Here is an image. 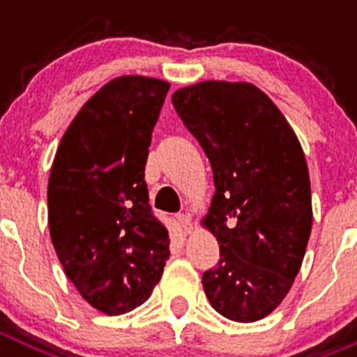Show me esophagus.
Wrapping results in <instances>:
<instances>
[{
    "label": "esophagus",
    "mask_w": 357,
    "mask_h": 357,
    "mask_svg": "<svg viewBox=\"0 0 357 357\" xmlns=\"http://www.w3.org/2000/svg\"><path fill=\"white\" fill-rule=\"evenodd\" d=\"M176 223H178L181 229L184 230V234H189L191 229H193V223H191V216H189V214H176Z\"/></svg>",
    "instance_id": "esophagus-1"
}]
</instances>
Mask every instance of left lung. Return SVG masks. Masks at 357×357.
<instances>
[{"instance_id":"left-lung-1","label":"left lung","mask_w":357,"mask_h":357,"mask_svg":"<svg viewBox=\"0 0 357 357\" xmlns=\"http://www.w3.org/2000/svg\"><path fill=\"white\" fill-rule=\"evenodd\" d=\"M172 102L216 188L202 225L216 236L220 261L202 277L204 291L229 320H261L291 289L311 234L304 151L275 103L248 82H200Z\"/></svg>"}]
</instances>
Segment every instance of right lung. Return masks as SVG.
Instances as JSON below:
<instances>
[{"instance_id":"1","label":"right lung","mask_w":357,"mask_h":357,"mask_svg":"<svg viewBox=\"0 0 357 357\" xmlns=\"http://www.w3.org/2000/svg\"><path fill=\"white\" fill-rule=\"evenodd\" d=\"M169 84L127 75L84 103L56 148L48 225L66 275L85 301L116 317L148 301L169 257L151 214L144 164Z\"/></svg>"}]
</instances>
